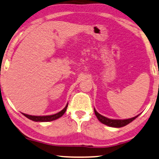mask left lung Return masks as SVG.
I'll list each match as a JSON object with an SVG mask.
<instances>
[{
  "label": "left lung",
  "instance_id": "8db88e82",
  "mask_svg": "<svg viewBox=\"0 0 159 159\" xmlns=\"http://www.w3.org/2000/svg\"><path fill=\"white\" fill-rule=\"evenodd\" d=\"M94 112H95L96 116H97V119L99 120L102 123L106 125H108L109 127H124L125 125L130 123L132 121H133L134 120L136 119V118L139 116V115H138L133 118H129V119H127V120H111V119H109V118L107 117H105L102 115H100L99 113H98L97 111H96L95 109H94Z\"/></svg>",
  "mask_w": 159,
  "mask_h": 159
}]
</instances>
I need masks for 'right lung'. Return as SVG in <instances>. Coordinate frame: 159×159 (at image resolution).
<instances>
[{
  "label": "right lung",
  "mask_w": 159,
  "mask_h": 159,
  "mask_svg": "<svg viewBox=\"0 0 159 159\" xmlns=\"http://www.w3.org/2000/svg\"><path fill=\"white\" fill-rule=\"evenodd\" d=\"M67 107H68V104L66 105V107L61 110L57 114H55V115H48V116H32V115H26V114L22 113L23 115L29 119L32 120V121H35V122H50V121H52V120H55L60 118V117H62V115H64V113L66 112Z\"/></svg>",
  "instance_id": "obj_1"
}]
</instances>
